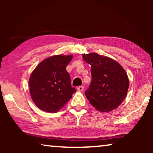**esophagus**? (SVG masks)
I'll return each instance as SVG.
<instances>
[{
    "label": "esophagus",
    "instance_id": "34e87169",
    "mask_svg": "<svg viewBox=\"0 0 153 153\" xmlns=\"http://www.w3.org/2000/svg\"><path fill=\"white\" fill-rule=\"evenodd\" d=\"M76 89L79 92H82L83 91V89H84V87H83V86H79V87H77Z\"/></svg>",
    "mask_w": 153,
    "mask_h": 153
}]
</instances>
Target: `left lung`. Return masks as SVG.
Wrapping results in <instances>:
<instances>
[{
  "mask_svg": "<svg viewBox=\"0 0 153 153\" xmlns=\"http://www.w3.org/2000/svg\"><path fill=\"white\" fill-rule=\"evenodd\" d=\"M83 60L91 65L92 81L85 95L96 109L108 112L123 102L129 88L125 70L116 60L97 53L82 54Z\"/></svg>",
  "mask_w": 153,
  "mask_h": 153,
  "instance_id": "1",
  "label": "left lung"
}]
</instances>
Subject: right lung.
Returning <instances> with one entry per match:
<instances>
[{"label": "right lung", "instance_id": "1", "mask_svg": "<svg viewBox=\"0 0 153 153\" xmlns=\"http://www.w3.org/2000/svg\"><path fill=\"white\" fill-rule=\"evenodd\" d=\"M73 56L56 55L37 65L29 79L32 100L39 109L55 113L64 106L76 91L71 85L66 67Z\"/></svg>", "mask_w": 153, "mask_h": 153}]
</instances>
